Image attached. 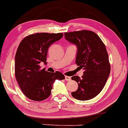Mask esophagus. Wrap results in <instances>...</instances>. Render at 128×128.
Listing matches in <instances>:
<instances>
[{
    "label": "esophagus",
    "instance_id": "obj_1",
    "mask_svg": "<svg viewBox=\"0 0 128 128\" xmlns=\"http://www.w3.org/2000/svg\"><path fill=\"white\" fill-rule=\"evenodd\" d=\"M65 80L66 81H70L71 80V77L70 76H65Z\"/></svg>",
    "mask_w": 128,
    "mask_h": 128
}]
</instances>
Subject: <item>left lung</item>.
I'll list each match as a JSON object with an SVG mask.
<instances>
[{
  "instance_id": "8db88e82",
  "label": "left lung",
  "mask_w": 128,
  "mask_h": 128,
  "mask_svg": "<svg viewBox=\"0 0 128 128\" xmlns=\"http://www.w3.org/2000/svg\"><path fill=\"white\" fill-rule=\"evenodd\" d=\"M64 37L77 46L75 62L84 70L81 78L72 77L78 84V89L72 92V96L80 100L91 99L102 91L110 73L105 44L97 34L88 30L64 32Z\"/></svg>"
}]
</instances>
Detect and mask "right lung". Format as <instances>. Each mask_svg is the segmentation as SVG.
<instances>
[{
    "instance_id": "right-lung-1",
    "label": "right lung",
    "mask_w": 128,
    "mask_h": 128,
    "mask_svg": "<svg viewBox=\"0 0 128 128\" xmlns=\"http://www.w3.org/2000/svg\"><path fill=\"white\" fill-rule=\"evenodd\" d=\"M63 36V33L39 32L25 37L19 44L15 55V77L21 90L30 99H46L50 96L55 80L64 79L60 72L50 73L40 66L41 62L47 63L50 46Z\"/></svg>"
}]
</instances>
